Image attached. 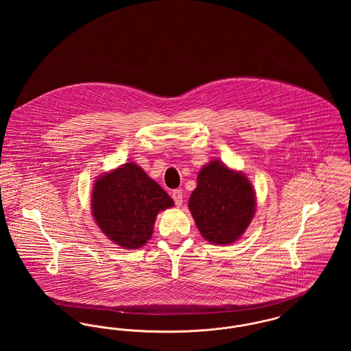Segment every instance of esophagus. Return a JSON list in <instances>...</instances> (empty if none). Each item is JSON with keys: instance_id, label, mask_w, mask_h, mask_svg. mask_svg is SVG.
<instances>
[{"instance_id": "esophagus-1", "label": "esophagus", "mask_w": 351, "mask_h": 351, "mask_svg": "<svg viewBox=\"0 0 351 351\" xmlns=\"http://www.w3.org/2000/svg\"><path fill=\"white\" fill-rule=\"evenodd\" d=\"M172 199H173L175 204H176L178 206H180V205L183 204V191H182V189H175V191L172 192Z\"/></svg>"}]
</instances>
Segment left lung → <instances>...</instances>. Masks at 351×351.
Here are the masks:
<instances>
[{"label": "left lung", "instance_id": "obj_1", "mask_svg": "<svg viewBox=\"0 0 351 351\" xmlns=\"http://www.w3.org/2000/svg\"><path fill=\"white\" fill-rule=\"evenodd\" d=\"M255 191L245 173L210 160L197 175V186L188 206L208 242L229 245L246 232L255 215Z\"/></svg>", "mask_w": 351, "mask_h": 351}]
</instances>
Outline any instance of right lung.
<instances>
[{
    "instance_id": "obj_1",
    "label": "right lung",
    "mask_w": 351,
    "mask_h": 351,
    "mask_svg": "<svg viewBox=\"0 0 351 351\" xmlns=\"http://www.w3.org/2000/svg\"><path fill=\"white\" fill-rule=\"evenodd\" d=\"M171 206L167 192L133 162L99 176L92 191V215L101 232L128 250L147 243L158 213Z\"/></svg>"
}]
</instances>
